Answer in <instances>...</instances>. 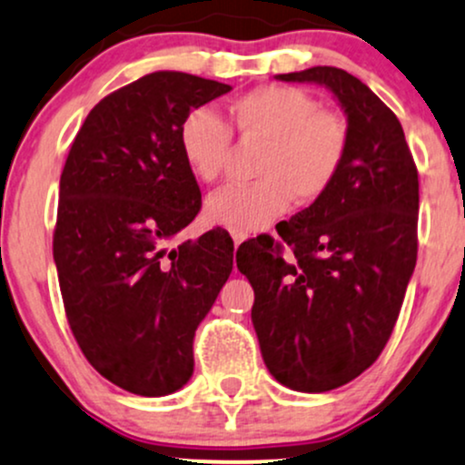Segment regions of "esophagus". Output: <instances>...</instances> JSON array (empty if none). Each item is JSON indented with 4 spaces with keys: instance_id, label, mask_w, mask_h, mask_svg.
Wrapping results in <instances>:
<instances>
[{
    "instance_id": "34e87169",
    "label": "esophagus",
    "mask_w": 465,
    "mask_h": 465,
    "mask_svg": "<svg viewBox=\"0 0 465 465\" xmlns=\"http://www.w3.org/2000/svg\"><path fill=\"white\" fill-rule=\"evenodd\" d=\"M232 238H233V247H240L244 240V233H238V232H232Z\"/></svg>"
}]
</instances>
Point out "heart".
<instances>
[{"mask_svg": "<svg viewBox=\"0 0 465 465\" xmlns=\"http://www.w3.org/2000/svg\"><path fill=\"white\" fill-rule=\"evenodd\" d=\"M229 114L244 140L264 143L255 165L260 181L212 194L205 203L207 221L251 233L286 214L292 201L312 205L328 194L348 154L350 129L343 117L286 84L240 95ZM179 146L190 173L203 183H214L225 170L232 131L212 111L196 109L181 122Z\"/></svg>", "mask_w": 465, "mask_h": 465, "instance_id": "1", "label": "heart"}]
</instances>
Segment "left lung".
I'll list each match as a JSON object with an SVG mask.
<instances>
[{
	"instance_id": "8db88e82",
	"label": "left lung",
	"mask_w": 465,
	"mask_h": 465,
	"mask_svg": "<svg viewBox=\"0 0 465 465\" xmlns=\"http://www.w3.org/2000/svg\"><path fill=\"white\" fill-rule=\"evenodd\" d=\"M322 84L350 129L328 194L271 236L242 242L236 264L253 286L251 322L266 370L303 393L348 385L385 350L418 260V168L396 114L339 67L277 74Z\"/></svg>"
}]
</instances>
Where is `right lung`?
Returning <instances> with one entry per match:
<instances>
[{"label": "right lung", "instance_id": "obj_1", "mask_svg": "<svg viewBox=\"0 0 465 465\" xmlns=\"http://www.w3.org/2000/svg\"><path fill=\"white\" fill-rule=\"evenodd\" d=\"M227 92L192 74H146L94 106L63 168L54 262L69 328L94 370L135 396L190 381L194 332L233 269L221 227L170 244L201 210L181 122Z\"/></svg>", "mask_w": 465, "mask_h": 465}]
</instances>
